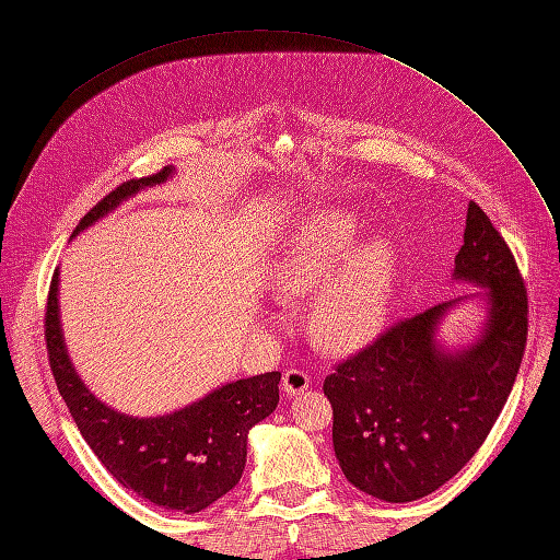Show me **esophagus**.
<instances>
[{"label": "esophagus", "mask_w": 560, "mask_h": 560, "mask_svg": "<svg viewBox=\"0 0 560 560\" xmlns=\"http://www.w3.org/2000/svg\"><path fill=\"white\" fill-rule=\"evenodd\" d=\"M311 383H313V380L305 371H295V368H291V371H287L281 377V389L287 392L289 397H295V395H301V392L311 387Z\"/></svg>", "instance_id": "1"}]
</instances>
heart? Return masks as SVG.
<instances>
[{"mask_svg":"<svg viewBox=\"0 0 560 560\" xmlns=\"http://www.w3.org/2000/svg\"><path fill=\"white\" fill-rule=\"evenodd\" d=\"M355 233V221L347 213H317L293 233L271 269V291L281 301L303 299L328 281L313 303L311 327L315 339L329 349H351L371 339L385 323L395 287L397 261L385 237L355 247L336 270Z\"/></svg>","mask_w":560,"mask_h":560,"instance_id":"obj_1","label":"heart"}]
</instances>
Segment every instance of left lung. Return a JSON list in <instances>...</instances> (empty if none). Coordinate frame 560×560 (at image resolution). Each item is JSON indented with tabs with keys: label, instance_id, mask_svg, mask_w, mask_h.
I'll list each match as a JSON object with an SVG mask.
<instances>
[{
	"label": "left lung",
	"instance_id": "8db88e82",
	"mask_svg": "<svg viewBox=\"0 0 560 560\" xmlns=\"http://www.w3.org/2000/svg\"><path fill=\"white\" fill-rule=\"evenodd\" d=\"M452 277L486 289L477 339L445 349L440 325L469 295L438 303L383 331L323 385L343 477L380 501H419L455 477L491 433L525 355V283L503 235L474 201Z\"/></svg>",
	"mask_w": 560,
	"mask_h": 560
}]
</instances>
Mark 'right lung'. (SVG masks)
<instances>
[{
  "label": "right lung",
  "mask_w": 560,
  "mask_h": 560,
  "mask_svg": "<svg viewBox=\"0 0 560 560\" xmlns=\"http://www.w3.org/2000/svg\"><path fill=\"white\" fill-rule=\"evenodd\" d=\"M173 168L129 180L101 199L77 225V237L108 217L139 189L161 185ZM59 271L47 295L45 341L59 395L89 447L113 477L144 501L192 515L209 508L241 481L247 457V433L279 404L281 373H265L225 383L187 407L163 416H129L115 411L83 385L59 325Z\"/></svg>",
  "instance_id": "right-lung-1"
}]
</instances>
